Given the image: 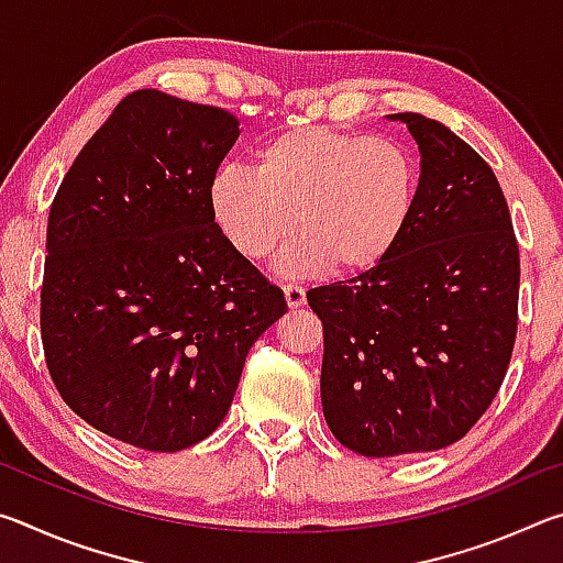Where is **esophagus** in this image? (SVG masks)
Masks as SVG:
<instances>
[{
  "label": "esophagus",
  "mask_w": 563,
  "mask_h": 563,
  "mask_svg": "<svg viewBox=\"0 0 563 563\" xmlns=\"http://www.w3.org/2000/svg\"><path fill=\"white\" fill-rule=\"evenodd\" d=\"M283 292H285V302H288V308H300V305H305V288H302V285L285 283Z\"/></svg>",
  "instance_id": "1"
}]
</instances>
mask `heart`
<instances>
[{
  "label": "heart",
  "instance_id": "b5f03b06",
  "mask_svg": "<svg viewBox=\"0 0 563 563\" xmlns=\"http://www.w3.org/2000/svg\"><path fill=\"white\" fill-rule=\"evenodd\" d=\"M417 166L389 136L295 126L255 151V168L223 166L208 208L238 255L263 261L285 243L278 268L308 275L365 273L387 258L412 216Z\"/></svg>",
  "mask_w": 563,
  "mask_h": 563
}]
</instances>
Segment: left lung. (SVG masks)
Wrapping results in <instances>:
<instances>
[{
    "mask_svg": "<svg viewBox=\"0 0 563 563\" xmlns=\"http://www.w3.org/2000/svg\"><path fill=\"white\" fill-rule=\"evenodd\" d=\"M407 123L422 174L387 258L308 290L322 320V415L362 456L450 446L479 422L519 325V245L494 170L440 121Z\"/></svg>",
    "mask_w": 563,
    "mask_h": 563,
    "instance_id": "obj_1",
    "label": "left lung"
}]
</instances>
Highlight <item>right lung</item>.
Returning <instances> with one entry per match:
<instances>
[{"mask_svg":"<svg viewBox=\"0 0 563 563\" xmlns=\"http://www.w3.org/2000/svg\"><path fill=\"white\" fill-rule=\"evenodd\" d=\"M231 111L139 89L87 141L46 223L42 345L84 422L148 452L223 422L245 355L288 305L208 208Z\"/></svg>","mask_w":563,"mask_h":563,"instance_id":"add662e5","label":"right lung"}]
</instances>
